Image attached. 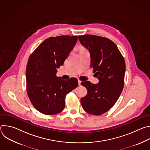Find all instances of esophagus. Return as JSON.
<instances>
[{"label": "esophagus", "mask_w": 150, "mask_h": 150, "mask_svg": "<svg viewBox=\"0 0 150 150\" xmlns=\"http://www.w3.org/2000/svg\"><path fill=\"white\" fill-rule=\"evenodd\" d=\"M78 85H81V80H79V79H78Z\"/></svg>", "instance_id": "obj_1"}]
</instances>
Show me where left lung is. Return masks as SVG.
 Instances as JSON below:
<instances>
[{
	"mask_svg": "<svg viewBox=\"0 0 150 150\" xmlns=\"http://www.w3.org/2000/svg\"><path fill=\"white\" fill-rule=\"evenodd\" d=\"M81 45L90 53L91 68L99 79L98 84L82 82L87 88L81 99L82 108L92 115H101L116 103L124 86L125 62L117 46L110 39L94 35L78 36Z\"/></svg>",
	"mask_w": 150,
	"mask_h": 150,
	"instance_id": "obj_1",
	"label": "left lung"
}]
</instances>
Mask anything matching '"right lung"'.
Segmentation results:
<instances>
[{
    "label": "right lung",
    "instance_id": "right-lung-1",
    "mask_svg": "<svg viewBox=\"0 0 150 150\" xmlns=\"http://www.w3.org/2000/svg\"><path fill=\"white\" fill-rule=\"evenodd\" d=\"M78 36L60 35L46 39L30 55L26 67L27 95L40 113L53 115L65 108V97L77 87L76 78L65 81L56 75L75 45Z\"/></svg>",
    "mask_w": 150,
    "mask_h": 150
}]
</instances>
